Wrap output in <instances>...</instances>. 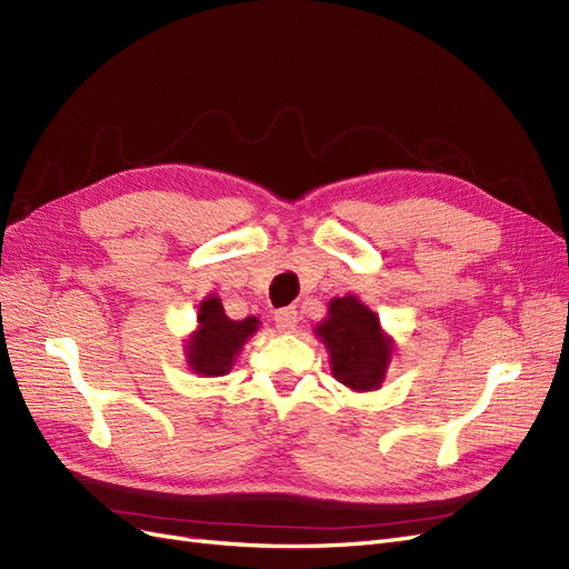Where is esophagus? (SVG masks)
Wrapping results in <instances>:
<instances>
[{"mask_svg":"<svg viewBox=\"0 0 569 569\" xmlns=\"http://www.w3.org/2000/svg\"><path fill=\"white\" fill-rule=\"evenodd\" d=\"M274 325H278L280 332H295L297 330V311H295V308H282V311L274 313Z\"/></svg>","mask_w":569,"mask_h":569,"instance_id":"obj_1","label":"esophagus"}]
</instances>
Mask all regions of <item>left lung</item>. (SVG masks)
Instances as JSON below:
<instances>
[{"instance_id":"left-lung-1","label":"left lung","mask_w":569,"mask_h":569,"mask_svg":"<svg viewBox=\"0 0 569 569\" xmlns=\"http://www.w3.org/2000/svg\"><path fill=\"white\" fill-rule=\"evenodd\" d=\"M318 339L330 353L337 382L353 391L380 389L393 353V339L380 327V318L358 297L332 299L327 318L316 327Z\"/></svg>"}]
</instances>
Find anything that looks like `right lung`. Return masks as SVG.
I'll return each instance as SVG.
<instances>
[{"label": "right lung", "instance_id": "add662e5", "mask_svg": "<svg viewBox=\"0 0 569 569\" xmlns=\"http://www.w3.org/2000/svg\"><path fill=\"white\" fill-rule=\"evenodd\" d=\"M199 327L187 339V363L201 377H220L230 372L237 353L247 339L258 330L253 316L244 320H230L218 297H206L199 303Z\"/></svg>", "mask_w": 569, "mask_h": 569}]
</instances>
